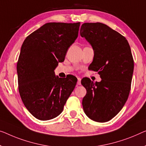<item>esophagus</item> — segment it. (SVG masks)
<instances>
[{"label":"esophagus","instance_id":"1","mask_svg":"<svg viewBox=\"0 0 146 146\" xmlns=\"http://www.w3.org/2000/svg\"><path fill=\"white\" fill-rule=\"evenodd\" d=\"M77 80H78V81H77V84L78 85H80V84H81V79H80V78H79V77H78L77 78Z\"/></svg>","mask_w":146,"mask_h":146}]
</instances>
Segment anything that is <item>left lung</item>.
<instances>
[{
  "instance_id": "left-lung-1",
  "label": "left lung",
  "mask_w": 146,
  "mask_h": 146,
  "mask_svg": "<svg viewBox=\"0 0 146 146\" xmlns=\"http://www.w3.org/2000/svg\"><path fill=\"white\" fill-rule=\"evenodd\" d=\"M80 33L94 51L88 69L102 79L96 82L82 79L86 90L82 107L90 119L104 123L117 115L129 98L134 71L131 50L125 36L104 23H84Z\"/></svg>"
}]
</instances>
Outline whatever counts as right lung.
Wrapping results in <instances>:
<instances>
[{
    "label": "right lung",
    "mask_w": 146,
    "mask_h": 146,
    "mask_svg": "<svg viewBox=\"0 0 146 146\" xmlns=\"http://www.w3.org/2000/svg\"><path fill=\"white\" fill-rule=\"evenodd\" d=\"M80 24L47 23L27 36L21 46L17 63L19 92L25 108L39 120L58 116L75 88V76L62 79L54 70L77 38Z\"/></svg>",
    "instance_id": "1"
}]
</instances>
